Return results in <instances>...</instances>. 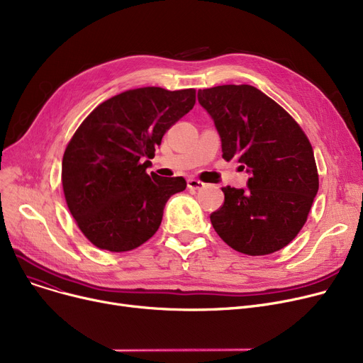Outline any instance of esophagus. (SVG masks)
I'll use <instances>...</instances> for the list:
<instances>
[{
    "label": "esophagus",
    "mask_w": 363,
    "mask_h": 363,
    "mask_svg": "<svg viewBox=\"0 0 363 363\" xmlns=\"http://www.w3.org/2000/svg\"><path fill=\"white\" fill-rule=\"evenodd\" d=\"M186 185H188V188L189 189H201V188H204V184L201 182V181H199V179H188V182H186Z\"/></svg>",
    "instance_id": "34e87169"
}]
</instances>
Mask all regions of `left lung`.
I'll use <instances>...</instances> for the list:
<instances>
[{"instance_id":"obj_1","label":"left lung","mask_w":363,"mask_h":363,"mask_svg":"<svg viewBox=\"0 0 363 363\" xmlns=\"http://www.w3.org/2000/svg\"><path fill=\"white\" fill-rule=\"evenodd\" d=\"M215 121L222 157L250 174L249 188L223 186V204L211 215L218 235L234 250L264 256L290 244L319 188L313 148L300 125L277 101L252 85L199 91Z\"/></svg>"}]
</instances>
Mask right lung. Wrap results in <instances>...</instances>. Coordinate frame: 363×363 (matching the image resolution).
<instances>
[{"mask_svg": "<svg viewBox=\"0 0 363 363\" xmlns=\"http://www.w3.org/2000/svg\"><path fill=\"white\" fill-rule=\"evenodd\" d=\"M196 104V89H128L95 107L70 138L62 163L69 211L81 233L101 250L137 249L159 230L182 177L148 175L156 147Z\"/></svg>", "mask_w": 363, "mask_h": 363, "instance_id": "obj_1", "label": "right lung"}]
</instances>
